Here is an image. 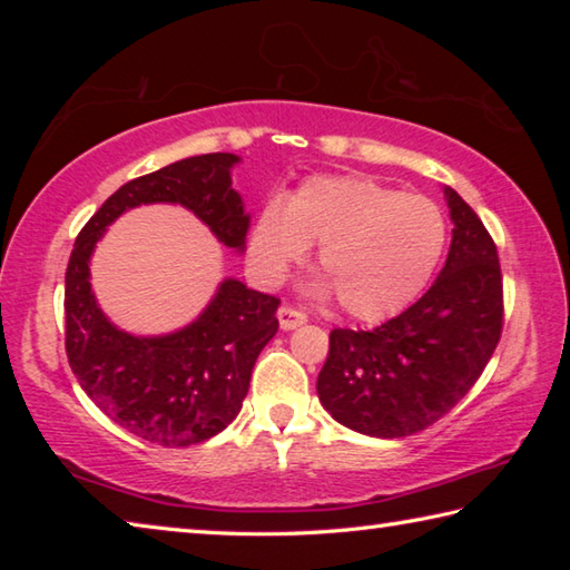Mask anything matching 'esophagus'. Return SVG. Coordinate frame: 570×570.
<instances>
[{
  "instance_id": "obj_1",
  "label": "esophagus",
  "mask_w": 570,
  "mask_h": 570,
  "mask_svg": "<svg viewBox=\"0 0 570 570\" xmlns=\"http://www.w3.org/2000/svg\"><path fill=\"white\" fill-rule=\"evenodd\" d=\"M278 324H282L284 332H292L296 326L306 324V314H302L294 306H282L278 308Z\"/></svg>"
}]
</instances>
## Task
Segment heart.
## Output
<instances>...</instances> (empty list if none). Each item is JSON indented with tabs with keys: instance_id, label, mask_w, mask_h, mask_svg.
<instances>
[{
	"instance_id": "1",
	"label": "heart",
	"mask_w": 570,
	"mask_h": 570,
	"mask_svg": "<svg viewBox=\"0 0 570 570\" xmlns=\"http://www.w3.org/2000/svg\"><path fill=\"white\" fill-rule=\"evenodd\" d=\"M320 244L316 264L346 314L382 322L400 314L435 276L448 246V220L438 204L366 176L304 180L286 206L258 210L248 236V266L262 284H276Z\"/></svg>"
}]
</instances>
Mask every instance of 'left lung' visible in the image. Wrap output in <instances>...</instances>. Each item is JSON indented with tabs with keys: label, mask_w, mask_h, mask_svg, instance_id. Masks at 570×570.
Returning a JSON list of instances; mask_svg holds the SVG:
<instances>
[{
	"label": "left lung",
	"mask_w": 570,
	"mask_h": 570,
	"mask_svg": "<svg viewBox=\"0 0 570 570\" xmlns=\"http://www.w3.org/2000/svg\"><path fill=\"white\" fill-rule=\"evenodd\" d=\"M450 254L407 312L372 332L334 330L316 380L324 410L344 428L394 440L455 407L485 370L503 332L498 248L475 210L445 186Z\"/></svg>",
	"instance_id": "left-lung-1"
}]
</instances>
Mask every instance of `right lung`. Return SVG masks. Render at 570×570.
I'll return each instance as SVG.
<instances>
[{"label":"right lung","mask_w":570,"mask_h":570,"mask_svg":"<svg viewBox=\"0 0 570 570\" xmlns=\"http://www.w3.org/2000/svg\"><path fill=\"white\" fill-rule=\"evenodd\" d=\"M238 160L234 153H208L125 183L85 224L67 264L65 350L75 377L112 422L156 445H196L236 420L250 370L278 330V298L224 278L188 326L135 336L118 330L92 294V250L125 210L178 204L244 254L250 216L230 186Z\"/></svg>","instance_id":"obj_1"}]
</instances>
